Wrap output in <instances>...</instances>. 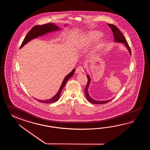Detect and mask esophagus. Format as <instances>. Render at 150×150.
<instances>
[{"instance_id":"esophagus-1","label":"esophagus","mask_w":150,"mask_h":150,"mask_svg":"<svg viewBox=\"0 0 150 150\" xmlns=\"http://www.w3.org/2000/svg\"><path fill=\"white\" fill-rule=\"evenodd\" d=\"M83 69L81 67H76V73L77 74H81L83 72Z\"/></svg>"}]
</instances>
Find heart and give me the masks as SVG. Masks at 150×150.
Segmentation results:
<instances>
[{
  "label": "heart",
  "mask_w": 150,
  "mask_h": 150,
  "mask_svg": "<svg viewBox=\"0 0 150 150\" xmlns=\"http://www.w3.org/2000/svg\"><path fill=\"white\" fill-rule=\"evenodd\" d=\"M101 34L96 31H88L83 34L82 37L77 43V48L80 50H82L90 47L94 42L101 38ZM104 42L103 41L96 43L94 45L91 52V55L96 54L103 47Z\"/></svg>",
  "instance_id": "heart-1"
}]
</instances>
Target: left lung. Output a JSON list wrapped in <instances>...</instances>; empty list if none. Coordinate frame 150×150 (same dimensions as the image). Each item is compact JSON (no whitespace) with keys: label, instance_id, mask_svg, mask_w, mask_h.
I'll return each mask as SVG.
<instances>
[{"label":"left lung","instance_id":"8db88e82","mask_svg":"<svg viewBox=\"0 0 150 150\" xmlns=\"http://www.w3.org/2000/svg\"><path fill=\"white\" fill-rule=\"evenodd\" d=\"M109 27H110V28L112 29V31L113 32V34H114V42L115 43H123V45L125 47V48L127 49V51H129V54H131V52L130 48L129 47L127 41L126 40V39L125 38V36L122 34L121 31L118 29V28L117 27H116L115 25H112V24H108ZM87 77L88 79V82L86 86L85 89H84L85 93L86 95V98L89 101V102L92 103L94 104H97V105H101V104H104L109 102L110 101H111L112 98L111 99H109L108 100H103V101H99V100H96L94 99H93L91 96H89V93H88V88H89L90 84H91V78L88 74L87 75Z\"/></svg>","mask_w":150,"mask_h":150}]
</instances>
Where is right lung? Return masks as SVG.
Here are the masks:
<instances>
[{"mask_svg":"<svg viewBox=\"0 0 150 150\" xmlns=\"http://www.w3.org/2000/svg\"><path fill=\"white\" fill-rule=\"evenodd\" d=\"M67 25H69L65 24V25H64V27H67ZM61 29L59 27L56 25L54 23H49L43 25H35L31 29V30L29 32L27 35L25 36V38L23 41V43L21 44V45L20 47V49L23 48V47L25 45H26L27 43H28L31 40L34 39V38H37L40 36H44L48 33L57 32L58 30H60ZM75 70H76L75 69H74L72 71L70 74H68L67 76H65L58 92L52 98L48 99V100H38V99H35H35L37 100L38 102L44 103H51L56 102L58 100V99H59L62 89H63V88L65 86L68 80L71 77L73 76Z\"/></svg>","mask_w":150,"mask_h":150,"instance_id":"add662e5","label":"right lung"}]
</instances>
